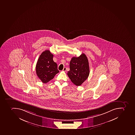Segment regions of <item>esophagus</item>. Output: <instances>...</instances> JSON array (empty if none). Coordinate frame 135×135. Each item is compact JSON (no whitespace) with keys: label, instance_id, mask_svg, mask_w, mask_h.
I'll use <instances>...</instances> for the list:
<instances>
[{"label":"esophagus","instance_id":"34e87169","mask_svg":"<svg viewBox=\"0 0 135 135\" xmlns=\"http://www.w3.org/2000/svg\"><path fill=\"white\" fill-rule=\"evenodd\" d=\"M63 71H66V67H64L63 69Z\"/></svg>","mask_w":135,"mask_h":135}]
</instances>
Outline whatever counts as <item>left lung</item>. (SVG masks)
<instances>
[{"mask_svg":"<svg viewBox=\"0 0 135 135\" xmlns=\"http://www.w3.org/2000/svg\"><path fill=\"white\" fill-rule=\"evenodd\" d=\"M70 70L67 75L71 82L80 86L87 79L89 75V67L87 57L84 53L78 57H73L70 61Z\"/></svg>","mask_w":135,"mask_h":135,"instance_id":"left-lung-1","label":"left lung"}]
</instances>
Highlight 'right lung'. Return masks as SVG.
Returning <instances> with one entry per match:
<instances>
[{
  "label": "right lung",
  "mask_w": 135,
  "mask_h": 135,
  "mask_svg": "<svg viewBox=\"0 0 135 135\" xmlns=\"http://www.w3.org/2000/svg\"><path fill=\"white\" fill-rule=\"evenodd\" d=\"M53 55L50 50L44 51L39 56L36 66V72L39 79L46 83L59 72L57 64L53 61Z\"/></svg>",
  "instance_id": "add662e5"
}]
</instances>
